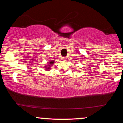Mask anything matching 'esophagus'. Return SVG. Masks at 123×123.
Returning a JSON list of instances; mask_svg holds the SVG:
<instances>
[{
    "label": "esophagus",
    "mask_w": 123,
    "mask_h": 123,
    "mask_svg": "<svg viewBox=\"0 0 123 123\" xmlns=\"http://www.w3.org/2000/svg\"><path fill=\"white\" fill-rule=\"evenodd\" d=\"M66 58H66V57H61V59H62V60H66Z\"/></svg>",
    "instance_id": "esophagus-1"
}]
</instances>
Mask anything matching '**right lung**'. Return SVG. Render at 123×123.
I'll list each match as a JSON object with an SVG mask.
<instances>
[{"instance_id":"obj_1","label":"right lung","mask_w":123,"mask_h":123,"mask_svg":"<svg viewBox=\"0 0 123 123\" xmlns=\"http://www.w3.org/2000/svg\"><path fill=\"white\" fill-rule=\"evenodd\" d=\"M54 64V61L52 60V61H50V62H49V63H48L47 66H49V67H48V66H46V69H50V66L51 65H53Z\"/></svg>"}]
</instances>
